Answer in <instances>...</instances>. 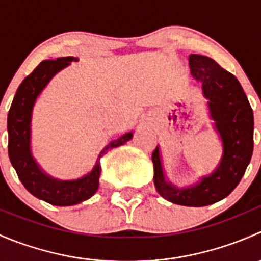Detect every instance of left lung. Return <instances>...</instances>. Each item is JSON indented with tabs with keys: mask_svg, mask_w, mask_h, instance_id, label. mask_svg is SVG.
<instances>
[{
	"mask_svg": "<svg viewBox=\"0 0 261 261\" xmlns=\"http://www.w3.org/2000/svg\"><path fill=\"white\" fill-rule=\"evenodd\" d=\"M191 74L202 84L208 99L210 116L222 140L220 164L207 177L188 188H178L165 179L159 146L152 151L155 189L172 203L203 207L226 198L240 183L254 149V115L243 87L233 74L215 60L199 54L189 55Z\"/></svg>",
	"mask_w": 261,
	"mask_h": 261,
	"instance_id": "left-lung-1",
	"label": "left lung"
}]
</instances>
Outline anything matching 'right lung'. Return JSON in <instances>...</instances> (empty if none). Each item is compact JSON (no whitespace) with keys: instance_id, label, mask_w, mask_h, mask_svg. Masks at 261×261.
I'll return each mask as SVG.
<instances>
[{"instance_id":"1","label":"right lung","mask_w":261,"mask_h":261,"mask_svg":"<svg viewBox=\"0 0 261 261\" xmlns=\"http://www.w3.org/2000/svg\"><path fill=\"white\" fill-rule=\"evenodd\" d=\"M74 57L57 58L55 60H43L31 74H29L18 86L14 97L9 116V156L18 179L26 189L36 198L43 199L54 206H73L91 198L97 192L101 175L99 159L114 147L123 145L133 138V131L126 133L110 141L99 152L93 169L84 177L75 180H59L46 174L31 155V114L36 98L50 80L64 69Z\"/></svg>"}]
</instances>
